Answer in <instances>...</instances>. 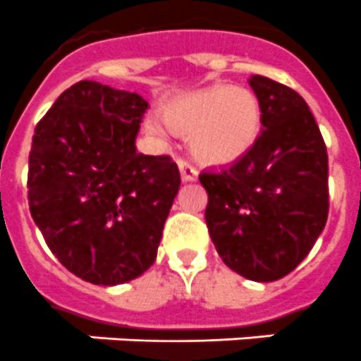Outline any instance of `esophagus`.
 <instances>
[{"instance_id": "1", "label": "esophagus", "mask_w": 361, "mask_h": 361, "mask_svg": "<svg viewBox=\"0 0 361 361\" xmlns=\"http://www.w3.org/2000/svg\"><path fill=\"white\" fill-rule=\"evenodd\" d=\"M178 167H180V174L181 180L183 181H196L198 180V171L190 165L189 161H185V159H178Z\"/></svg>"}]
</instances>
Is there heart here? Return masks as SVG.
Wrapping results in <instances>:
<instances>
[{"label":"heart","mask_w":361,"mask_h":361,"mask_svg":"<svg viewBox=\"0 0 361 361\" xmlns=\"http://www.w3.org/2000/svg\"><path fill=\"white\" fill-rule=\"evenodd\" d=\"M163 114L147 116L150 133L165 136L171 127L187 133L194 158L214 167L243 158L262 133V103L245 87L216 83L174 94L163 103Z\"/></svg>","instance_id":"heart-1"}]
</instances>
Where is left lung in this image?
Here are the masks:
<instances>
[{
  "instance_id": "1",
  "label": "left lung",
  "mask_w": 361,
  "mask_h": 361,
  "mask_svg": "<svg viewBox=\"0 0 361 361\" xmlns=\"http://www.w3.org/2000/svg\"><path fill=\"white\" fill-rule=\"evenodd\" d=\"M249 85L262 103L258 142L200 181L219 258L247 280L274 281L302 263L327 224V147L296 90L258 74Z\"/></svg>"
}]
</instances>
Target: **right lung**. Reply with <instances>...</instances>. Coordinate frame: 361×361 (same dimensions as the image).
Wrapping results in <instances>:
<instances>
[{
	"label": "right lung",
	"instance_id": "add662e5",
	"mask_svg": "<svg viewBox=\"0 0 361 361\" xmlns=\"http://www.w3.org/2000/svg\"><path fill=\"white\" fill-rule=\"evenodd\" d=\"M147 109L140 94L85 80L34 128L30 214L52 255L89 283H127L154 263L180 189L171 156L136 150Z\"/></svg>",
	"mask_w": 361,
	"mask_h": 361
}]
</instances>
